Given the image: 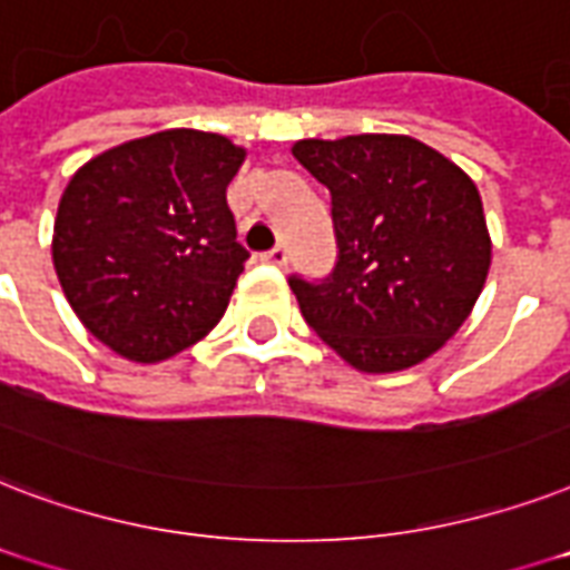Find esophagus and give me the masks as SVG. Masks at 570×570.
<instances>
[{
	"label": "esophagus",
	"mask_w": 570,
	"mask_h": 570,
	"mask_svg": "<svg viewBox=\"0 0 570 570\" xmlns=\"http://www.w3.org/2000/svg\"><path fill=\"white\" fill-rule=\"evenodd\" d=\"M264 262L273 264V267H285L288 264V249L285 246H273L271 253H264Z\"/></svg>",
	"instance_id": "esophagus-1"
}]
</instances>
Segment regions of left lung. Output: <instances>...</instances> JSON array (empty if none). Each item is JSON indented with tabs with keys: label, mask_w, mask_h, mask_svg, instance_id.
I'll list each match as a JSON object with an SVG mask.
<instances>
[{
	"label": "left lung",
	"mask_w": 570,
	"mask_h": 570,
	"mask_svg": "<svg viewBox=\"0 0 570 570\" xmlns=\"http://www.w3.org/2000/svg\"><path fill=\"white\" fill-rule=\"evenodd\" d=\"M291 154L333 198V271L288 276L306 324L360 372L428 360L473 312L491 267L475 184L410 136L303 139Z\"/></svg>",
	"instance_id": "obj_1"
}]
</instances>
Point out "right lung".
<instances>
[{"label": "right lung", "mask_w": 570, "mask_h": 570, "mask_svg": "<svg viewBox=\"0 0 570 570\" xmlns=\"http://www.w3.org/2000/svg\"><path fill=\"white\" fill-rule=\"evenodd\" d=\"M244 148L163 130L109 148L70 178L52 264L88 333L134 363H160L223 317L249 253L225 187Z\"/></svg>", "instance_id": "add662e5"}]
</instances>
